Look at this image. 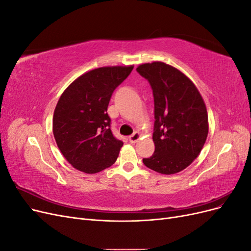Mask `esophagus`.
<instances>
[{
  "instance_id": "esophagus-1",
  "label": "esophagus",
  "mask_w": 251,
  "mask_h": 251,
  "mask_svg": "<svg viewBox=\"0 0 251 251\" xmlns=\"http://www.w3.org/2000/svg\"><path fill=\"white\" fill-rule=\"evenodd\" d=\"M140 137H141V135L138 132H135L133 135H131L130 137H128V140H130V142H132V143H135L140 139Z\"/></svg>"
}]
</instances>
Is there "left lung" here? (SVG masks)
<instances>
[{
	"label": "left lung",
	"instance_id": "8db88e82",
	"mask_svg": "<svg viewBox=\"0 0 251 251\" xmlns=\"http://www.w3.org/2000/svg\"><path fill=\"white\" fill-rule=\"evenodd\" d=\"M153 90L155 151L143 158L147 168L164 175L186 169L199 156L208 134L203 98L185 74L162 62L138 66Z\"/></svg>",
	"mask_w": 251,
	"mask_h": 251
}]
</instances>
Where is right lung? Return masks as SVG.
I'll return each instance as SVG.
<instances>
[{
    "label": "right lung",
    "instance_id": "1",
    "mask_svg": "<svg viewBox=\"0 0 251 251\" xmlns=\"http://www.w3.org/2000/svg\"><path fill=\"white\" fill-rule=\"evenodd\" d=\"M134 66L101 67L80 75L68 87L53 114V135L74 169L95 174L116 161L124 142L114 137L108 105Z\"/></svg>",
    "mask_w": 251,
    "mask_h": 251
}]
</instances>
